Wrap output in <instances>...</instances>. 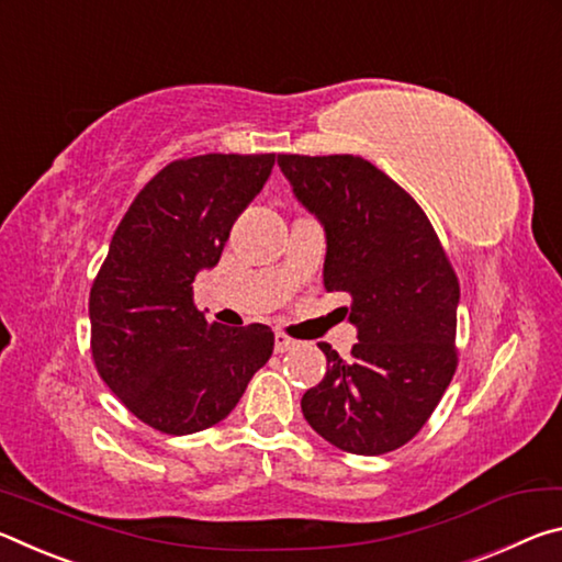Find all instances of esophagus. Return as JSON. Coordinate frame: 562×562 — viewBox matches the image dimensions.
<instances>
[{
	"instance_id": "obj_1",
	"label": "esophagus",
	"mask_w": 562,
	"mask_h": 562,
	"mask_svg": "<svg viewBox=\"0 0 562 562\" xmlns=\"http://www.w3.org/2000/svg\"><path fill=\"white\" fill-rule=\"evenodd\" d=\"M296 346H299V341H293L291 336L281 334V330H279V334H276V351H279V353H289V351H293V348H296Z\"/></svg>"
}]
</instances>
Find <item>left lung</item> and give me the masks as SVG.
<instances>
[{"mask_svg": "<svg viewBox=\"0 0 562 562\" xmlns=\"http://www.w3.org/2000/svg\"><path fill=\"white\" fill-rule=\"evenodd\" d=\"M293 194L326 232V291L351 296V358L328 344L324 381L301 398L311 428L356 456H383L426 426L458 366L461 286L406 189L351 154H279Z\"/></svg>", "mask_w": 562, "mask_h": 562, "instance_id": "1", "label": "left lung"}]
</instances>
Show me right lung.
Instances as JSON below:
<instances>
[{
    "label": "right lung",
    "instance_id": "add662e5",
    "mask_svg": "<svg viewBox=\"0 0 562 562\" xmlns=\"http://www.w3.org/2000/svg\"><path fill=\"white\" fill-rule=\"evenodd\" d=\"M276 154H204L164 167L136 194L91 283V358L146 426L187 436L224 420L273 353L263 324H209L194 279L221 259Z\"/></svg>",
    "mask_w": 562,
    "mask_h": 562
}]
</instances>
